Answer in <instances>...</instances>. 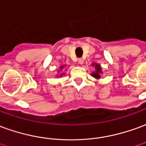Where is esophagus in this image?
<instances>
[{
  "instance_id": "obj_1",
  "label": "esophagus",
  "mask_w": 146,
  "mask_h": 146,
  "mask_svg": "<svg viewBox=\"0 0 146 146\" xmlns=\"http://www.w3.org/2000/svg\"><path fill=\"white\" fill-rule=\"evenodd\" d=\"M78 63L80 64V65H82L84 63V60L82 58H78Z\"/></svg>"
}]
</instances>
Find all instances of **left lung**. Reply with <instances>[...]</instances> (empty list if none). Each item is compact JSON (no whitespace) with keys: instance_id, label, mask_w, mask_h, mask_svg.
<instances>
[{"instance_id":"left-lung-1","label":"left lung","mask_w":146,"mask_h":146,"mask_svg":"<svg viewBox=\"0 0 146 146\" xmlns=\"http://www.w3.org/2000/svg\"><path fill=\"white\" fill-rule=\"evenodd\" d=\"M92 66L95 67V71L93 73H92V76L95 77L96 79H100L102 73H103L101 70V66H100L99 64H97V63H92Z\"/></svg>"}]
</instances>
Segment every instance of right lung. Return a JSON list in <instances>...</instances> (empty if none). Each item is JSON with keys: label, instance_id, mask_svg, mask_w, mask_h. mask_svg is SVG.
Masks as SVG:
<instances>
[{"label": "right lung", "instance_id": "add662e5", "mask_svg": "<svg viewBox=\"0 0 146 146\" xmlns=\"http://www.w3.org/2000/svg\"><path fill=\"white\" fill-rule=\"evenodd\" d=\"M64 66H60V70H62L63 69V68H64ZM63 75V73H61V74H60V76H62Z\"/></svg>", "mask_w": 146, "mask_h": 146}]
</instances>
